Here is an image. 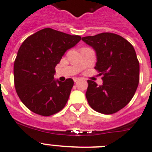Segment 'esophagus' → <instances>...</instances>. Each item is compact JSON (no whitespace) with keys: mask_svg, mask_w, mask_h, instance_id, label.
<instances>
[{"mask_svg":"<svg viewBox=\"0 0 152 152\" xmlns=\"http://www.w3.org/2000/svg\"><path fill=\"white\" fill-rule=\"evenodd\" d=\"M73 80H74V81H75V82H77V81L79 80V78H78V77H73Z\"/></svg>","mask_w":152,"mask_h":152,"instance_id":"1","label":"esophagus"}]
</instances>
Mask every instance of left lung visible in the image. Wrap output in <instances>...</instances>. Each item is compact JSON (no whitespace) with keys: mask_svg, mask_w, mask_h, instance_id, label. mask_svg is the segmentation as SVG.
<instances>
[{"mask_svg":"<svg viewBox=\"0 0 152 152\" xmlns=\"http://www.w3.org/2000/svg\"><path fill=\"white\" fill-rule=\"evenodd\" d=\"M81 39L96 50L95 68L103 83L98 85L88 80L86 98L94 110L113 114L122 110L132 99L138 86L140 65L136 52L126 39L112 32L85 36Z\"/></svg>","mask_w":152,"mask_h":152,"instance_id":"left-lung-1","label":"left lung"}]
</instances>
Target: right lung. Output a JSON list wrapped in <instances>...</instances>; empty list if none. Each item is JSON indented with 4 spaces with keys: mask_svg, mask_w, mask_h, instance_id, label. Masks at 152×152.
Masks as SVG:
<instances>
[{
    "mask_svg": "<svg viewBox=\"0 0 152 152\" xmlns=\"http://www.w3.org/2000/svg\"><path fill=\"white\" fill-rule=\"evenodd\" d=\"M81 39L46 28L22 42L14 64V81L18 96L32 112L49 116L64 107L74 81H55V67Z\"/></svg>",
    "mask_w": 152,
    "mask_h": 152,
    "instance_id": "right-lung-1",
    "label": "right lung"
}]
</instances>
